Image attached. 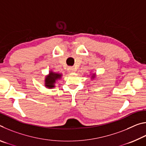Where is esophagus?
<instances>
[{
  "label": "esophagus",
  "mask_w": 146,
  "mask_h": 146,
  "mask_svg": "<svg viewBox=\"0 0 146 146\" xmlns=\"http://www.w3.org/2000/svg\"><path fill=\"white\" fill-rule=\"evenodd\" d=\"M68 71L69 73H75V68L73 67H68Z\"/></svg>",
  "instance_id": "34e87169"
}]
</instances>
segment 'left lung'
Instances as JSON below:
<instances>
[{
	"label": "left lung",
	"instance_id": "left-lung-1",
	"mask_svg": "<svg viewBox=\"0 0 146 146\" xmlns=\"http://www.w3.org/2000/svg\"><path fill=\"white\" fill-rule=\"evenodd\" d=\"M89 76H91V80H94V79L96 78V76H97V75H96L95 73H93L90 74V75H89Z\"/></svg>",
	"mask_w": 146,
	"mask_h": 146
}]
</instances>
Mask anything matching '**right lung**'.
I'll list each match as a JSON object with an SVG mask.
<instances>
[{"label": "right lung", "mask_w": 146, "mask_h": 146, "mask_svg": "<svg viewBox=\"0 0 146 146\" xmlns=\"http://www.w3.org/2000/svg\"><path fill=\"white\" fill-rule=\"evenodd\" d=\"M62 74L54 72L52 70L49 71L48 75L44 78V86L48 89H53L55 87V84L58 80L62 76Z\"/></svg>", "instance_id": "obj_1"}]
</instances>
